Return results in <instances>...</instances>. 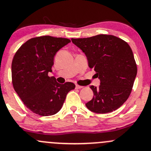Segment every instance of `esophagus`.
Segmentation results:
<instances>
[{"label": "esophagus", "instance_id": "obj_1", "mask_svg": "<svg viewBox=\"0 0 151 151\" xmlns=\"http://www.w3.org/2000/svg\"><path fill=\"white\" fill-rule=\"evenodd\" d=\"M82 88H83L82 86H80V85H76V88H77V89H81Z\"/></svg>", "mask_w": 151, "mask_h": 151}]
</instances>
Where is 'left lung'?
Masks as SVG:
<instances>
[{
  "mask_svg": "<svg viewBox=\"0 0 151 151\" xmlns=\"http://www.w3.org/2000/svg\"><path fill=\"white\" fill-rule=\"evenodd\" d=\"M71 41L85 53L89 67L101 81L99 88L90 86L93 98L85 106L97 114L116 110L129 98L137 75L131 47L121 38L109 35L71 38Z\"/></svg>",
  "mask_w": 151,
  "mask_h": 151,
  "instance_id": "obj_1",
  "label": "left lung"
}]
</instances>
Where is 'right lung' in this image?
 I'll use <instances>...</instances> for the list:
<instances>
[{
    "mask_svg": "<svg viewBox=\"0 0 151 151\" xmlns=\"http://www.w3.org/2000/svg\"><path fill=\"white\" fill-rule=\"evenodd\" d=\"M71 40L41 36L31 38L19 48L12 63L14 90L30 111L42 116L61 110L67 93L75 88L72 82L59 84L48 77L55 53Z\"/></svg>",
    "mask_w": 151,
    "mask_h": 151,
    "instance_id": "1",
    "label": "right lung"
}]
</instances>
